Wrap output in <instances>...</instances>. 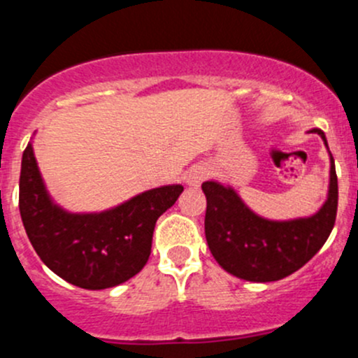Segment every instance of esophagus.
<instances>
[{
  "label": "esophagus",
  "mask_w": 358,
  "mask_h": 358,
  "mask_svg": "<svg viewBox=\"0 0 358 358\" xmlns=\"http://www.w3.org/2000/svg\"><path fill=\"white\" fill-rule=\"evenodd\" d=\"M208 176H210V167H208V165H194V167H191V171L186 174V182L189 184V186H200Z\"/></svg>",
  "instance_id": "1"
}]
</instances>
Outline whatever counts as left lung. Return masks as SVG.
I'll use <instances>...</instances> for the list:
<instances>
[{
  "instance_id": "1",
  "label": "left lung",
  "mask_w": 358,
  "mask_h": 358,
  "mask_svg": "<svg viewBox=\"0 0 358 358\" xmlns=\"http://www.w3.org/2000/svg\"><path fill=\"white\" fill-rule=\"evenodd\" d=\"M318 134L325 141L320 129ZM207 196L205 236L214 259L228 273L249 282H275L308 263L331 235L338 212V176L331 157V184L324 207L311 217L268 221L243 205L231 187L201 184Z\"/></svg>"
}]
</instances>
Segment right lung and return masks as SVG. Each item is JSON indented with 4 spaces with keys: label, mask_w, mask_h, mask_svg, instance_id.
<instances>
[{
    "label": "right lung",
    "mask_w": 358,
    "mask_h": 358,
    "mask_svg": "<svg viewBox=\"0 0 358 358\" xmlns=\"http://www.w3.org/2000/svg\"><path fill=\"white\" fill-rule=\"evenodd\" d=\"M180 184L157 187L101 214H67L52 203L33 146L22 155L19 208L40 259L81 289L115 287L139 273L151 254L155 224L182 193Z\"/></svg>",
    "instance_id": "right-lung-1"
}]
</instances>
